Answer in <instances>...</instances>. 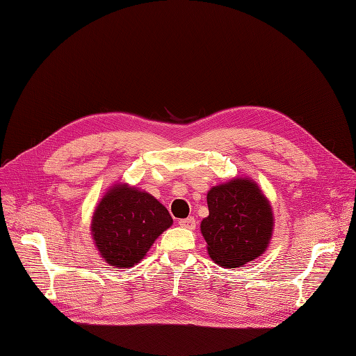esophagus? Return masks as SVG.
Listing matches in <instances>:
<instances>
[{
    "label": "esophagus",
    "mask_w": 356,
    "mask_h": 356,
    "mask_svg": "<svg viewBox=\"0 0 356 356\" xmlns=\"http://www.w3.org/2000/svg\"><path fill=\"white\" fill-rule=\"evenodd\" d=\"M178 224L181 225V227H184V229H190V230H193L196 227V220L193 218V217H188V218H182V220H179L178 221Z\"/></svg>",
    "instance_id": "1"
}]
</instances>
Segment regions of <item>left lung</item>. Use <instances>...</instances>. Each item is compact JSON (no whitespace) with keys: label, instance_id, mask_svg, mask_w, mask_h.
Here are the masks:
<instances>
[{"label":"left lung","instance_id":"1","mask_svg":"<svg viewBox=\"0 0 356 356\" xmlns=\"http://www.w3.org/2000/svg\"><path fill=\"white\" fill-rule=\"evenodd\" d=\"M209 215L200 229L212 260L234 268L261 255L272 238L273 215L255 182L236 178L208 193Z\"/></svg>","mask_w":356,"mask_h":356}]
</instances>
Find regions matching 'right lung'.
Segmentation results:
<instances>
[{
	"label": "right lung",
	"mask_w": 356,
	"mask_h": 356,
	"mask_svg": "<svg viewBox=\"0 0 356 356\" xmlns=\"http://www.w3.org/2000/svg\"><path fill=\"white\" fill-rule=\"evenodd\" d=\"M172 225L168 209L145 191L115 186L99 202L92 220V236L105 261L132 267Z\"/></svg>",
	"instance_id": "obj_1"
}]
</instances>
